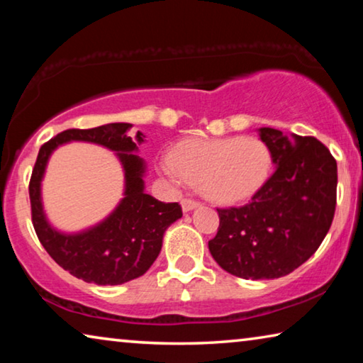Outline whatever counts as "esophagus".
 <instances>
[{
	"label": "esophagus",
	"mask_w": 363,
	"mask_h": 363,
	"mask_svg": "<svg viewBox=\"0 0 363 363\" xmlns=\"http://www.w3.org/2000/svg\"><path fill=\"white\" fill-rule=\"evenodd\" d=\"M181 205H182V211L187 213V211H192L194 208H196L200 203L196 200H194V199H184L181 201Z\"/></svg>",
	"instance_id": "34e87169"
}]
</instances>
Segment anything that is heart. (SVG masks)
I'll return each instance as SVG.
<instances>
[{"mask_svg": "<svg viewBox=\"0 0 363 363\" xmlns=\"http://www.w3.org/2000/svg\"><path fill=\"white\" fill-rule=\"evenodd\" d=\"M160 168L174 179L199 184L208 200L240 203L259 192L272 168L267 144L253 136L189 139L177 144Z\"/></svg>", "mask_w": 363, "mask_h": 363, "instance_id": "1", "label": "heart"}]
</instances>
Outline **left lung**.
I'll return each instance as SVG.
<instances>
[{
    "mask_svg": "<svg viewBox=\"0 0 363 363\" xmlns=\"http://www.w3.org/2000/svg\"><path fill=\"white\" fill-rule=\"evenodd\" d=\"M274 174L251 201L218 208L219 227L208 248L220 267L247 280L279 279L320 247L336 208V160L312 136L261 128Z\"/></svg>",
    "mask_w": 363,
    "mask_h": 363,
    "instance_id": "left-lung-1",
    "label": "left lung"
}]
</instances>
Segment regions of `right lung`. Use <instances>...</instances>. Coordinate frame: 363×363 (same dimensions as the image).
<instances>
[{
    "mask_svg": "<svg viewBox=\"0 0 363 363\" xmlns=\"http://www.w3.org/2000/svg\"><path fill=\"white\" fill-rule=\"evenodd\" d=\"M130 123H110L91 130H67L41 145L30 177L32 223L48 255L73 277L96 285H121L144 275L162 250L163 233L182 216L179 203H163L144 192V160L134 155L138 145L128 136ZM70 140L107 146L125 171V199L101 225L79 234H62L45 220L40 203V179L50 153ZM140 144L143 133L136 134Z\"/></svg>",
    "mask_w": 363,
    "mask_h": 363,
    "instance_id": "right-lung-1",
    "label": "right lung"
}]
</instances>
